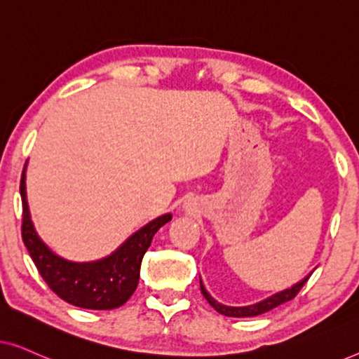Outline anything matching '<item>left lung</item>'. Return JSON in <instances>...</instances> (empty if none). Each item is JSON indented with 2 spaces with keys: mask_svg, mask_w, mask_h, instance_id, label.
Instances as JSON below:
<instances>
[{
  "mask_svg": "<svg viewBox=\"0 0 359 359\" xmlns=\"http://www.w3.org/2000/svg\"><path fill=\"white\" fill-rule=\"evenodd\" d=\"M311 278V274H309L307 278H304L301 283H297L296 286H292L291 289H286V291L283 292H278L274 294V296L264 299V301L258 302V304H253V306H248V307H229V306H222V304H219L215 299H212L209 296V292L205 291L204 286H203V281H199L201 284V292H203V296L205 297V301H208L210 306H212L215 311L219 313H222V316H227V317H255V316H259V313H264L268 311H271V309L281 306V304L291 301L299 294L301 291L304 284L307 283V279Z\"/></svg>",
  "mask_w": 359,
  "mask_h": 359,
  "instance_id": "8db88e82",
  "label": "left lung"
}]
</instances>
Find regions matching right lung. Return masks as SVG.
Instances as JSON below:
<instances>
[{"instance_id":"right-lung-1","label":"right lung","mask_w":359,"mask_h":359,"mask_svg":"<svg viewBox=\"0 0 359 359\" xmlns=\"http://www.w3.org/2000/svg\"><path fill=\"white\" fill-rule=\"evenodd\" d=\"M22 242L47 286L72 306L109 311L129 301L140 278L142 258L161 225L170 222L165 214L132 235L111 257L95 263H70L53 255L34 230L26 199V166L21 176Z\"/></svg>"}]
</instances>
